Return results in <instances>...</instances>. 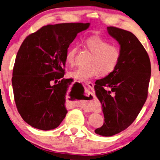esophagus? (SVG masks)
I'll use <instances>...</instances> for the list:
<instances>
[{"label":"esophagus","mask_w":160,"mask_h":160,"mask_svg":"<svg viewBox=\"0 0 160 160\" xmlns=\"http://www.w3.org/2000/svg\"><path fill=\"white\" fill-rule=\"evenodd\" d=\"M85 85H87L88 88H90L91 90L93 89L94 84H93L92 82H85ZM84 108H86V109H92L93 108V105H92V104H88V105H85Z\"/></svg>","instance_id":"obj_1"}]
</instances>
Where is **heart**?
Returning <instances> with one entry per match:
<instances>
[{"label":"heart","instance_id":"heart-1","mask_svg":"<svg viewBox=\"0 0 160 160\" xmlns=\"http://www.w3.org/2000/svg\"><path fill=\"white\" fill-rule=\"evenodd\" d=\"M85 45L90 51L94 54L91 60L92 67L78 68L71 71L69 75L78 80L88 81L97 77L100 72L104 75L112 72L118 66L121 57L120 48L100 36H92L86 40ZM78 47L73 46L69 48L65 55V60L68 65H75Z\"/></svg>","mask_w":160,"mask_h":160}]
</instances>
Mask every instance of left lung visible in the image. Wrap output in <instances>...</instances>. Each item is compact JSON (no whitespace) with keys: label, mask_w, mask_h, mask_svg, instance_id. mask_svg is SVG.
Wrapping results in <instances>:
<instances>
[{"label":"left lung","mask_w":160,"mask_h":160,"mask_svg":"<svg viewBox=\"0 0 160 160\" xmlns=\"http://www.w3.org/2000/svg\"><path fill=\"white\" fill-rule=\"evenodd\" d=\"M107 30L120 44L121 57L112 72L96 81L95 94L105 122L95 132L110 137L128 128L142 108L148 95L151 65L148 52L133 33L112 26Z\"/></svg>","instance_id":"8db88e82"}]
</instances>
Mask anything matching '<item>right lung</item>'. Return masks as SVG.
Returning <instances> with one entry per match:
<instances>
[{
    "mask_svg": "<svg viewBox=\"0 0 160 160\" xmlns=\"http://www.w3.org/2000/svg\"><path fill=\"white\" fill-rule=\"evenodd\" d=\"M89 26V22L45 25L29 35L20 47L12 70V90L18 111L32 128L53 130L65 118L70 85V79H62L65 55L78 32Z\"/></svg>",
    "mask_w": 160,
    "mask_h": 160,
    "instance_id": "add662e5",
    "label": "right lung"
}]
</instances>
